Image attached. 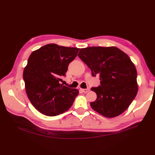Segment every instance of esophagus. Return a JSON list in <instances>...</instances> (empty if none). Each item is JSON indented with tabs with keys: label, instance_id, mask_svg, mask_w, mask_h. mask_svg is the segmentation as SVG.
<instances>
[{
	"label": "esophagus",
	"instance_id": "esophagus-1",
	"mask_svg": "<svg viewBox=\"0 0 155 155\" xmlns=\"http://www.w3.org/2000/svg\"><path fill=\"white\" fill-rule=\"evenodd\" d=\"M80 91L82 92H84V93H87L88 92L90 91V88H85V89H83V88H81Z\"/></svg>",
	"mask_w": 155,
	"mask_h": 155
}]
</instances>
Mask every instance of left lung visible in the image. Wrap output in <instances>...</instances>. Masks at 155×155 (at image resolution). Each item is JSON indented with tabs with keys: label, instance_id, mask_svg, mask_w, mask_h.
Segmentation results:
<instances>
[{
	"label": "left lung",
	"instance_id": "left-lung-1",
	"mask_svg": "<svg viewBox=\"0 0 155 155\" xmlns=\"http://www.w3.org/2000/svg\"><path fill=\"white\" fill-rule=\"evenodd\" d=\"M78 56L92 76L100 75V86L91 88L97 94L91 107L107 118L123 113L138 92L137 69L130 58L115 46L81 48Z\"/></svg>",
	"mask_w": 155,
	"mask_h": 155
}]
</instances>
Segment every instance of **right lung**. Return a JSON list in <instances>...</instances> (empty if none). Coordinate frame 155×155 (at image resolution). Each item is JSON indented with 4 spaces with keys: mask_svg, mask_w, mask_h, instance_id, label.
<instances>
[{
    "mask_svg": "<svg viewBox=\"0 0 155 155\" xmlns=\"http://www.w3.org/2000/svg\"><path fill=\"white\" fill-rule=\"evenodd\" d=\"M79 50L78 48L48 44L30 54L23 71V79L28 97L41 113L55 116L72 105L79 91L59 82Z\"/></svg>",
    "mask_w": 155,
    "mask_h": 155,
    "instance_id": "1",
    "label": "right lung"
}]
</instances>
